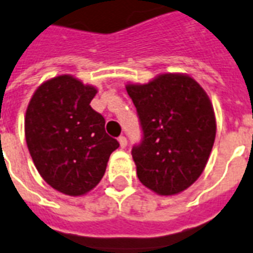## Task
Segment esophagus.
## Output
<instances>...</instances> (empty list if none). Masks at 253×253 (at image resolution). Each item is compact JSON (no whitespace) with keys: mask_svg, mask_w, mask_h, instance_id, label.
I'll use <instances>...</instances> for the list:
<instances>
[{"mask_svg":"<svg viewBox=\"0 0 253 253\" xmlns=\"http://www.w3.org/2000/svg\"><path fill=\"white\" fill-rule=\"evenodd\" d=\"M119 142H120V147H121V149H125V147H126V145H128L126 137H124V136L119 137Z\"/></svg>","mask_w":253,"mask_h":253,"instance_id":"obj_1","label":"esophagus"}]
</instances>
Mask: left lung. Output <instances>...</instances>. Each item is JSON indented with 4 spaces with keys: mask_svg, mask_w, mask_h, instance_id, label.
Masks as SVG:
<instances>
[{
    "mask_svg": "<svg viewBox=\"0 0 253 253\" xmlns=\"http://www.w3.org/2000/svg\"><path fill=\"white\" fill-rule=\"evenodd\" d=\"M142 141L132 157L139 181L161 196L191 187L203 173L215 139L208 94L187 74L166 73L145 84H126Z\"/></svg>",
    "mask_w": 253,
    "mask_h": 253,
    "instance_id": "left-lung-1",
    "label": "left lung"
}]
</instances>
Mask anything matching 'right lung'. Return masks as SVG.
I'll list each match as a JSON object with an SVG mask.
<instances>
[{"mask_svg": "<svg viewBox=\"0 0 253 253\" xmlns=\"http://www.w3.org/2000/svg\"><path fill=\"white\" fill-rule=\"evenodd\" d=\"M96 92L64 74L40 84L28 103V151L42 177L64 195L82 196L96 187L119 147L106 133L104 117L90 106Z\"/></svg>", "mask_w": 253, "mask_h": 253, "instance_id": "add662e5", "label": "right lung"}]
</instances>
